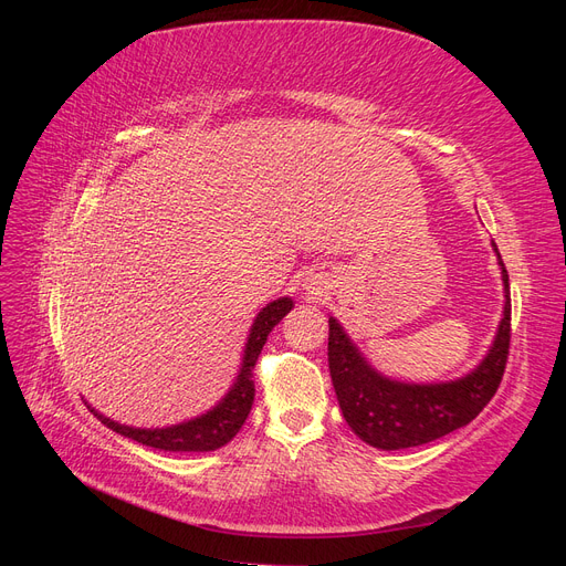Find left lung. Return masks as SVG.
Segmentation results:
<instances>
[{
    "instance_id": "obj_1",
    "label": "left lung",
    "mask_w": 566,
    "mask_h": 566,
    "mask_svg": "<svg viewBox=\"0 0 566 566\" xmlns=\"http://www.w3.org/2000/svg\"><path fill=\"white\" fill-rule=\"evenodd\" d=\"M495 254L499 248L491 243ZM505 285L503 318L489 354L458 380L413 385L389 380L356 349L349 335L331 316L328 366L337 401L358 439L382 451L420 447L472 422L499 389L510 349V283L499 254Z\"/></svg>"
}]
</instances>
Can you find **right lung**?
<instances>
[{"mask_svg":"<svg viewBox=\"0 0 566 566\" xmlns=\"http://www.w3.org/2000/svg\"><path fill=\"white\" fill-rule=\"evenodd\" d=\"M293 310V300L290 297H279L269 302L264 310L256 314L248 342H245V354H243V364L241 373H238L235 382L227 391V397L221 399L214 408H210L208 413H202L193 420H186L172 427H158V430H142V427H129V424H119L106 416L96 413V418L111 427L113 432L123 434L127 439H134L144 443V447L150 449H160V451H217L229 443L238 430H241L243 422L248 420V413L254 401V380H252V368L256 364V356L262 354L264 342L269 333L273 331V325H279L285 314Z\"/></svg>","mask_w":566,"mask_h":566,"instance_id":"right-lung-1","label":"right lung"}]
</instances>
